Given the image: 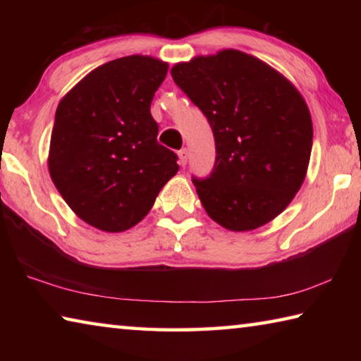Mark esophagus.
Instances as JSON below:
<instances>
[{"label": "esophagus", "mask_w": 361, "mask_h": 361, "mask_svg": "<svg viewBox=\"0 0 361 361\" xmlns=\"http://www.w3.org/2000/svg\"><path fill=\"white\" fill-rule=\"evenodd\" d=\"M188 149L186 148H183V149H180L178 151V159H180V166H183L185 167L186 166V162H188Z\"/></svg>", "instance_id": "34e87169"}]
</instances>
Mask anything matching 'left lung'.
<instances>
[{
  "label": "left lung",
  "instance_id": "1",
  "mask_svg": "<svg viewBox=\"0 0 361 361\" xmlns=\"http://www.w3.org/2000/svg\"><path fill=\"white\" fill-rule=\"evenodd\" d=\"M170 73L215 137L212 173L192 176L209 216L240 232L280 215L301 188L312 151L302 95L272 66L235 49L176 63Z\"/></svg>",
  "mask_w": 361,
  "mask_h": 361
}]
</instances>
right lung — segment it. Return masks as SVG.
Segmentation results:
<instances>
[{
    "label": "right lung",
    "mask_w": 361,
    "mask_h": 361,
    "mask_svg": "<svg viewBox=\"0 0 361 361\" xmlns=\"http://www.w3.org/2000/svg\"><path fill=\"white\" fill-rule=\"evenodd\" d=\"M167 70L148 56L116 59L59 103L49 173L70 209L97 229L121 232L142 221L178 172V156L157 143L149 111Z\"/></svg>",
    "instance_id": "1"
}]
</instances>
